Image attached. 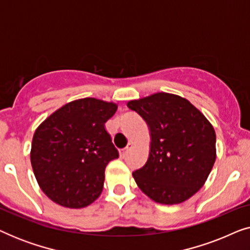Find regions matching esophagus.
<instances>
[{"mask_svg":"<svg viewBox=\"0 0 250 250\" xmlns=\"http://www.w3.org/2000/svg\"><path fill=\"white\" fill-rule=\"evenodd\" d=\"M132 146H132V143H128V145H127V146H126V148L122 149L121 151H119V155H121L122 158H124V157L127 156V153H128L129 150H131Z\"/></svg>","mask_w":250,"mask_h":250,"instance_id":"1","label":"esophagus"}]
</instances>
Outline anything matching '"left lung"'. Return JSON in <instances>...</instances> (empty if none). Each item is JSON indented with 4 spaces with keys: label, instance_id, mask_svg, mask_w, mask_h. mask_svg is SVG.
<instances>
[{
    "label": "left lung",
    "instance_id": "8db88e82",
    "mask_svg": "<svg viewBox=\"0 0 250 250\" xmlns=\"http://www.w3.org/2000/svg\"><path fill=\"white\" fill-rule=\"evenodd\" d=\"M150 129L149 157L133 172L150 199L163 205L186 201L203 188L216 159L213 125L186 98L159 92L127 102Z\"/></svg>",
    "mask_w": 250,
    "mask_h": 250
}]
</instances>
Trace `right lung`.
Segmentation results:
<instances>
[{
	"label": "right lung",
	"instance_id": "right-lung-1",
	"mask_svg": "<svg viewBox=\"0 0 250 250\" xmlns=\"http://www.w3.org/2000/svg\"><path fill=\"white\" fill-rule=\"evenodd\" d=\"M117 107L100 99H78L36 128L30 163L40 188L56 204L83 208L101 194L105 166L119 156L104 127Z\"/></svg>",
	"mask_w": 250,
	"mask_h": 250
}]
</instances>
